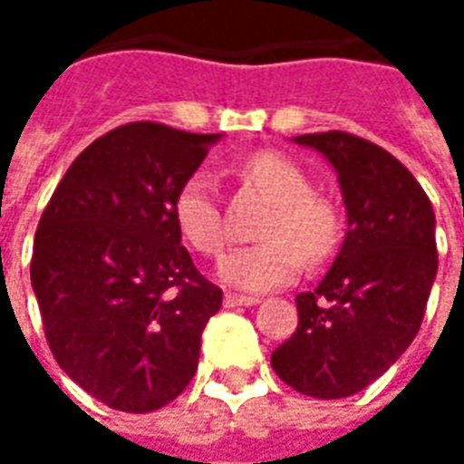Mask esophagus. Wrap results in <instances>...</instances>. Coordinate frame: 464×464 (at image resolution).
<instances>
[{
  "label": "esophagus",
  "instance_id": "esophagus-1",
  "mask_svg": "<svg viewBox=\"0 0 464 464\" xmlns=\"http://www.w3.org/2000/svg\"><path fill=\"white\" fill-rule=\"evenodd\" d=\"M223 304L226 306H254V304H258V299L256 296H241V294H226Z\"/></svg>",
  "mask_w": 464,
  "mask_h": 464
}]
</instances>
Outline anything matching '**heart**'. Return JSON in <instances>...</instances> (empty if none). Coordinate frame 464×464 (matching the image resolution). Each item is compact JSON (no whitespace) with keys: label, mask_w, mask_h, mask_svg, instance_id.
Listing matches in <instances>:
<instances>
[{"label":"heart","mask_w":464,"mask_h":464,"mask_svg":"<svg viewBox=\"0 0 464 464\" xmlns=\"http://www.w3.org/2000/svg\"><path fill=\"white\" fill-rule=\"evenodd\" d=\"M243 178L276 206L261 231L268 241L236 248L221 261L226 284L248 291L284 286L304 268L306 256L322 261L332 254L342 231L339 213L329 200L314 196L309 176L291 158L271 150L251 155L243 163ZM173 218L180 236L198 254L213 258L228 246V226L216 186L203 173L180 186Z\"/></svg>","instance_id":"heart-1"}]
</instances>
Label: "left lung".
Wrapping results in <instances>:
<instances>
[{"label":"left lung","mask_w":464,"mask_h":464,"mask_svg":"<svg viewBox=\"0 0 464 464\" xmlns=\"http://www.w3.org/2000/svg\"><path fill=\"white\" fill-rule=\"evenodd\" d=\"M339 173L349 231L329 274L296 296V332L271 354L281 382L316 400L369 387L420 332L437 276L435 213L417 178L359 135L309 132Z\"/></svg>","instance_id":"obj_1"}]
</instances>
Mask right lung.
Here are the masks:
<instances>
[{
	"label": "right lung",
	"instance_id": "right-lung-1",
	"mask_svg": "<svg viewBox=\"0 0 464 464\" xmlns=\"http://www.w3.org/2000/svg\"><path fill=\"white\" fill-rule=\"evenodd\" d=\"M216 140L150 120L105 132L67 168L34 233L29 276L52 354L120 412H153L186 390L221 309L173 218Z\"/></svg>",
	"mask_w": 464,
	"mask_h": 464
}]
</instances>
